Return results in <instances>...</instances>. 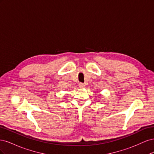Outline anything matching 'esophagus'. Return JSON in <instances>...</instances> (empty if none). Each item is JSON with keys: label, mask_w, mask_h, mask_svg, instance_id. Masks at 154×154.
Listing matches in <instances>:
<instances>
[{"label": "esophagus", "mask_w": 154, "mask_h": 154, "mask_svg": "<svg viewBox=\"0 0 154 154\" xmlns=\"http://www.w3.org/2000/svg\"><path fill=\"white\" fill-rule=\"evenodd\" d=\"M85 85L84 84V83H79V87L80 88H83V87H85Z\"/></svg>", "instance_id": "esophagus-1"}]
</instances>
